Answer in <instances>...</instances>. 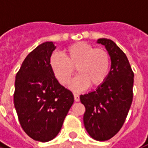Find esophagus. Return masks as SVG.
<instances>
[{
	"instance_id": "esophagus-1",
	"label": "esophagus",
	"mask_w": 148,
	"mask_h": 148,
	"mask_svg": "<svg viewBox=\"0 0 148 148\" xmlns=\"http://www.w3.org/2000/svg\"><path fill=\"white\" fill-rule=\"evenodd\" d=\"M74 99H75V101H80V95L78 93H74Z\"/></svg>"
}]
</instances>
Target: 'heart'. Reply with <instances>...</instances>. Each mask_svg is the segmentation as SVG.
<instances>
[{
  "mask_svg": "<svg viewBox=\"0 0 148 148\" xmlns=\"http://www.w3.org/2000/svg\"><path fill=\"white\" fill-rule=\"evenodd\" d=\"M63 54L64 56L54 53L49 60L53 74L60 84L70 82L75 67L79 74L70 85L74 90H84L89 85L97 88L106 81L110 67V57L106 49L78 42L67 47Z\"/></svg>",
  "mask_w": 148,
  "mask_h": 148,
  "instance_id": "1",
  "label": "heart"
}]
</instances>
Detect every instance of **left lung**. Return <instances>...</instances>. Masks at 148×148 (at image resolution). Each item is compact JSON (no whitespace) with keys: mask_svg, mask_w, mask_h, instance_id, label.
Listing matches in <instances>:
<instances>
[{"mask_svg":"<svg viewBox=\"0 0 148 148\" xmlns=\"http://www.w3.org/2000/svg\"><path fill=\"white\" fill-rule=\"evenodd\" d=\"M111 60L106 80L95 91L80 95L85 107L84 127L92 138L106 141L114 137L122 128L133 100L134 72L127 56L114 42L99 38Z\"/></svg>","mask_w":148,"mask_h":148,"instance_id":"left-lung-1","label":"left lung"}]
</instances>
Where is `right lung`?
Here are the masks:
<instances>
[{"mask_svg": "<svg viewBox=\"0 0 148 148\" xmlns=\"http://www.w3.org/2000/svg\"><path fill=\"white\" fill-rule=\"evenodd\" d=\"M56 46L46 42L29 53L16 75L14 106L31 138L48 142L59 134L74 102L72 92L55 77L49 60Z\"/></svg>", "mask_w": 148, "mask_h": 148, "instance_id": "add662e5", "label": "right lung"}]
</instances>
